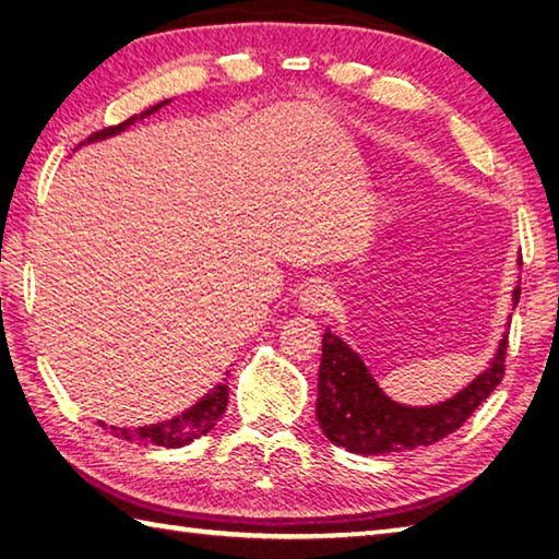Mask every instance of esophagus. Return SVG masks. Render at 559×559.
Listing matches in <instances>:
<instances>
[{"instance_id": "esophagus-1", "label": "esophagus", "mask_w": 559, "mask_h": 559, "mask_svg": "<svg viewBox=\"0 0 559 559\" xmlns=\"http://www.w3.org/2000/svg\"><path fill=\"white\" fill-rule=\"evenodd\" d=\"M298 302H300L305 312L322 314V312H326V310H331V307H334L336 293H334V288L326 286V283L317 281V283H310V286L302 288Z\"/></svg>"}]
</instances>
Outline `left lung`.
<instances>
[{
    "label": "left lung",
    "instance_id": "obj_1",
    "mask_svg": "<svg viewBox=\"0 0 559 559\" xmlns=\"http://www.w3.org/2000/svg\"><path fill=\"white\" fill-rule=\"evenodd\" d=\"M519 295L521 288H514V305L519 302ZM504 355L507 336L488 370L473 379L454 399H447L439 406L413 408L391 401L377 386L360 355L326 329L322 338V365H319V427L336 447L365 456L435 444L456 432L502 382Z\"/></svg>",
    "mask_w": 559,
    "mask_h": 559
}]
</instances>
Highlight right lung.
I'll return each instance as SVG.
<instances>
[{"mask_svg": "<svg viewBox=\"0 0 559 559\" xmlns=\"http://www.w3.org/2000/svg\"><path fill=\"white\" fill-rule=\"evenodd\" d=\"M165 103H168V100H165ZM165 103L156 105V108H151L148 112H144L141 117L156 112L158 108H163ZM134 120H136V117L122 122L120 127L103 129V132H96V136L105 139V136H110L115 132H122V129L132 124ZM225 408H228V386L218 384V386H213V391H209V394L201 399L197 406L187 408L182 415H177V418H173L168 423L136 427V430H127V427H110V430H112L115 437L127 439V442H141V444H156V447H165V449H177V447H185L189 442H194V439H199L201 435L211 432L213 425H216V420L223 418Z\"/></svg>", "mask_w": 559, "mask_h": 559, "instance_id": "obj_1", "label": "right lung"}]
</instances>
